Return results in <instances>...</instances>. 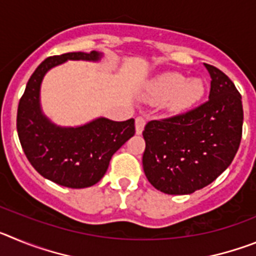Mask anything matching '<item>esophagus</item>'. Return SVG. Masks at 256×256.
Here are the masks:
<instances>
[{"label": "esophagus", "mask_w": 256, "mask_h": 256, "mask_svg": "<svg viewBox=\"0 0 256 256\" xmlns=\"http://www.w3.org/2000/svg\"><path fill=\"white\" fill-rule=\"evenodd\" d=\"M144 126H146V120H144V118H142V116L136 118L134 126H136V133H137V134H141V133L144 132Z\"/></svg>", "instance_id": "obj_1"}]
</instances>
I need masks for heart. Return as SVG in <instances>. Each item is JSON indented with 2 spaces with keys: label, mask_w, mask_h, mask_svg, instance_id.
I'll return each instance as SVG.
<instances>
[{
  "label": "heart",
  "mask_w": 256,
  "mask_h": 256,
  "mask_svg": "<svg viewBox=\"0 0 256 256\" xmlns=\"http://www.w3.org/2000/svg\"><path fill=\"white\" fill-rule=\"evenodd\" d=\"M200 78L187 79L180 73H164L148 86V97L154 102H164L172 112H183L198 105L205 94Z\"/></svg>",
  "instance_id": "obj_1"
}]
</instances>
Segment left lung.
<instances>
[{"label":"left lung","instance_id":"left-lung-1","mask_svg":"<svg viewBox=\"0 0 256 256\" xmlns=\"http://www.w3.org/2000/svg\"><path fill=\"white\" fill-rule=\"evenodd\" d=\"M209 101L165 120L148 122L142 164L148 182L168 195L204 188L228 168L240 148L244 108L234 82L212 65Z\"/></svg>","mask_w":256,"mask_h":256}]
</instances>
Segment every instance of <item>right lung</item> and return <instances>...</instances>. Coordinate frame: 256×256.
<instances>
[{
  "label": "right lung",
  "instance_id": "right-lung-1",
  "mask_svg": "<svg viewBox=\"0 0 256 256\" xmlns=\"http://www.w3.org/2000/svg\"><path fill=\"white\" fill-rule=\"evenodd\" d=\"M97 51L52 56L36 69L18 108L16 128L24 154L46 180L69 188H86L105 176L112 156L134 134V119L98 116L82 126H58L42 110L40 86L50 70L68 60L100 62Z\"/></svg>",
  "mask_w": 256,
  "mask_h": 256
}]
</instances>
